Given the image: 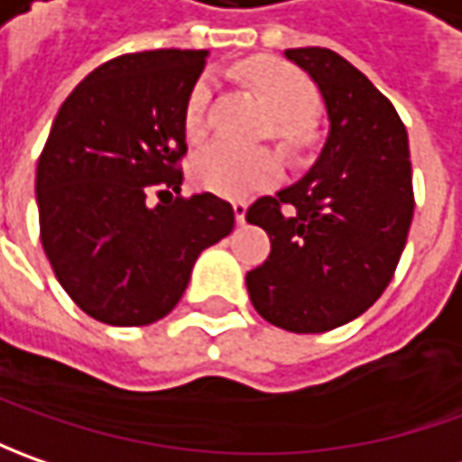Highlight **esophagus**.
<instances>
[{
	"mask_svg": "<svg viewBox=\"0 0 462 462\" xmlns=\"http://www.w3.org/2000/svg\"><path fill=\"white\" fill-rule=\"evenodd\" d=\"M246 208H249V205L244 203V200H236V203H234V216H236V223H239V226H244V221H246Z\"/></svg>",
	"mask_w": 462,
	"mask_h": 462,
	"instance_id": "esophagus-1",
	"label": "esophagus"
}]
</instances>
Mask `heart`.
<instances>
[{
    "instance_id": "obj_1",
    "label": "heart",
    "mask_w": 462,
    "mask_h": 462,
    "mask_svg": "<svg viewBox=\"0 0 462 462\" xmlns=\"http://www.w3.org/2000/svg\"><path fill=\"white\" fill-rule=\"evenodd\" d=\"M241 77L257 87L275 113V134L295 143L319 110L316 89L298 69L275 59H254L241 66ZM213 81L203 77L189 89L185 105V131L198 138L208 128ZM192 182L223 198H244L280 177V159L270 149H246L234 141H213L192 159Z\"/></svg>"
}]
</instances>
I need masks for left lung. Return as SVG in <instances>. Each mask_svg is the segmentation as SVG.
I'll return each instance as SVG.
<instances>
[{"label":"left lung","mask_w":462,"mask_h":462,"mask_svg":"<svg viewBox=\"0 0 462 462\" xmlns=\"http://www.w3.org/2000/svg\"><path fill=\"white\" fill-rule=\"evenodd\" d=\"M319 87L328 135L313 167L246 221L270 257L246 273L257 313L295 334H321L370 309L396 273L414 216L409 135L391 99L328 48H288Z\"/></svg>","instance_id":"obj_1"}]
</instances>
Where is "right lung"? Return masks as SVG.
<instances>
[{
  "label": "right lung",
  "mask_w": 462,
  "mask_h": 462,
  "mask_svg": "<svg viewBox=\"0 0 462 462\" xmlns=\"http://www.w3.org/2000/svg\"><path fill=\"white\" fill-rule=\"evenodd\" d=\"M205 56L159 48L102 63L66 97L38 159L45 257L69 298L102 324L164 319L200 252L234 231L226 200L180 198L185 105ZM149 189L170 200L152 206Z\"/></svg>",
  "instance_id": "obj_1"
}]
</instances>
